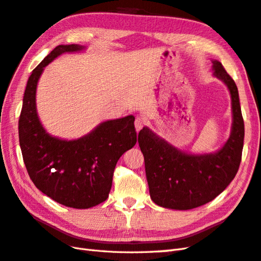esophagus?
<instances>
[{"mask_svg": "<svg viewBox=\"0 0 261 261\" xmlns=\"http://www.w3.org/2000/svg\"><path fill=\"white\" fill-rule=\"evenodd\" d=\"M143 124H144V122H143V120L141 119V118H137L136 119V121H135V125H136V130H137V132H139L140 130H141L142 128H143Z\"/></svg>", "mask_w": 261, "mask_h": 261, "instance_id": "esophagus-1", "label": "esophagus"}]
</instances>
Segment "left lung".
I'll return each instance as SVG.
<instances>
[{
    "instance_id": "obj_1",
    "label": "left lung",
    "mask_w": 261,
    "mask_h": 261,
    "mask_svg": "<svg viewBox=\"0 0 261 261\" xmlns=\"http://www.w3.org/2000/svg\"><path fill=\"white\" fill-rule=\"evenodd\" d=\"M213 75L223 82L231 99L230 135L222 148L191 153L175 148L148 126L139 132L151 199L164 208L186 211L211 202L235 177L244 146L245 126L235 82L216 59Z\"/></svg>"
}]
</instances>
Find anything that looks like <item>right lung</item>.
<instances>
[{"instance_id": "1", "label": "right lung", "mask_w": 261, "mask_h": 261, "mask_svg": "<svg viewBox=\"0 0 261 261\" xmlns=\"http://www.w3.org/2000/svg\"><path fill=\"white\" fill-rule=\"evenodd\" d=\"M86 46L59 45L32 71L18 120L23 160L36 188L55 202L71 208H90L108 198L116 164L137 143L135 117L106 120L78 139L51 136L39 120L36 107L38 80L44 68L67 53Z\"/></svg>"}]
</instances>
